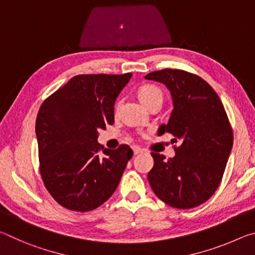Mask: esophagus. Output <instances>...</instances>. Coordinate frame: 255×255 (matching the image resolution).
Wrapping results in <instances>:
<instances>
[{
  "label": "esophagus",
  "instance_id": "34e87169",
  "mask_svg": "<svg viewBox=\"0 0 255 255\" xmlns=\"http://www.w3.org/2000/svg\"><path fill=\"white\" fill-rule=\"evenodd\" d=\"M132 152H133V154L137 155V154L143 152V149H141L140 147H138V146H132Z\"/></svg>",
  "mask_w": 255,
  "mask_h": 255
}]
</instances>
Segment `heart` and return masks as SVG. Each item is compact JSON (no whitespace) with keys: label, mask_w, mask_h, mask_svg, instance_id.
<instances>
[{"label":"heart","mask_w":255,"mask_h":255,"mask_svg":"<svg viewBox=\"0 0 255 255\" xmlns=\"http://www.w3.org/2000/svg\"><path fill=\"white\" fill-rule=\"evenodd\" d=\"M137 98L143 105L148 108L149 106L154 105V103H161L163 102V91L156 85L153 84H144L141 85L139 89L137 90ZM119 103L116 106V111L118 110Z\"/></svg>","instance_id":"b5f03b06"}]
</instances>
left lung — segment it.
Here are the masks:
<instances>
[{"label":"left lung","instance_id":"8db88e82","mask_svg":"<svg viewBox=\"0 0 255 255\" xmlns=\"http://www.w3.org/2000/svg\"><path fill=\"white\" fill-rule=\"evenodd\" d=\"M170 90L173 110L158 135L170 132L174 157L166 161L152 153L153 169L147 178L159 199L173 208L190 209L214 195L225 171L233 147V131L221 99L198 75L165 68L145 76Z\"/></svg>","mask_w":255,"mask_h":255}]
</instances>
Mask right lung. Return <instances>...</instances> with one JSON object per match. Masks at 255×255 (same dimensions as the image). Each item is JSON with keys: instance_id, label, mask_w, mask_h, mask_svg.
Masks as SVG:
<instances>
[{"instance_id": "add662e5", "label": "right lung", "mask_w": 255, "mask_h": 255, "mask_svg": "<svg viewBox=\"0 0 255 255\" xmlns=\"http://www.w3.org/2000/svg\"><path fill=\"white\" fill-rule=\"evenodd\" d=\"M130 77L131 73L77 75L41 105L36 120L40 174L60 206L93 210L117 189L132 149H103L98 130L115 123L116 99Z\"/></svg>"}]
</instances>
